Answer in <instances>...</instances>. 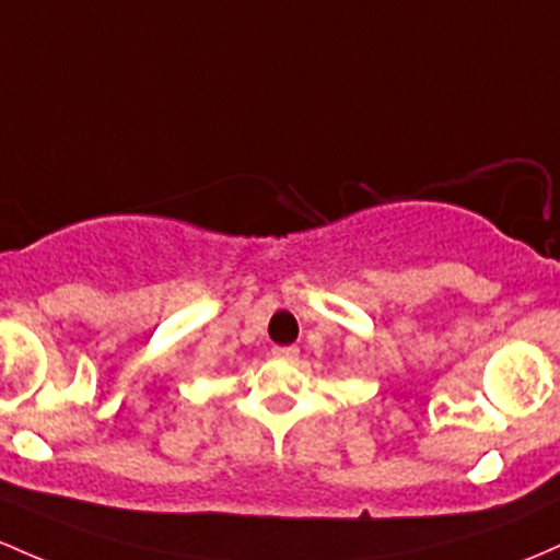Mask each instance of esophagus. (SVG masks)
I'll list each match as a JSON object with an SVG mask.
<instances>
[{
    "label": "esophagus",
    "instance_id": "obj_1",
    "mask_svg": "<svg viewBox=\"0 0 560 560\" xmlns=\"http://www.w3.org/2000/svg\"><path fill=\"white\" fill-rule=\"evenodd\" d=\"M273 355L279 361H298L300 350L294 348V346H279V348H273Z\"/></svg>",
    "mask_w": 560,
    "mask_h": 560
}]
</instances>
